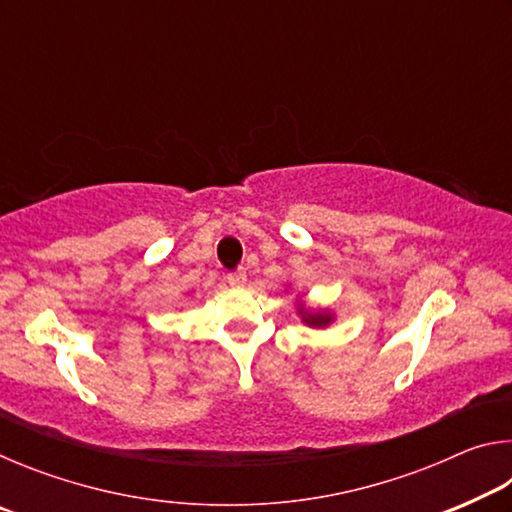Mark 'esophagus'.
Returning <instances> with one entry per match:
<instances>
[{
  "instance_id": "1",
  "label": "esophagus",
  "mask_w": 512,
  "mask_h": 512,
  "mask_svg": "<svg viewBox=\"0 0 512 512\" xmlns=\"http://www.w3.org/2000/svg\"><path fill=\"white\" fill-rule=\"evenodd\" d=\"M228 282H230V287H235V289L246 287V282H248V275H246L244 268H237V271L228 273Z\"/></svg>"
}]
</instances>
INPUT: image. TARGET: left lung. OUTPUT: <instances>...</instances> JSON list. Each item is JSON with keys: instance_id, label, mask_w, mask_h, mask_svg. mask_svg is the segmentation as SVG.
<instances>
[{"instance_id": "1", "label": "left lung", "mask_w": 512, "mask_h": 512, "mask_svg": "<svg viewBox=\"0 0 512 512\" xmlns=\"http://www.w3.org/2000/svg\"><path fill=\"white\" fill-rule=\"evenodd\" d=\"M298 314L302 318V323L309 327H318L325 329L334 323V314L332 311H320V309H309L305 302H298Z\"/></svg>"}]
</instances>
